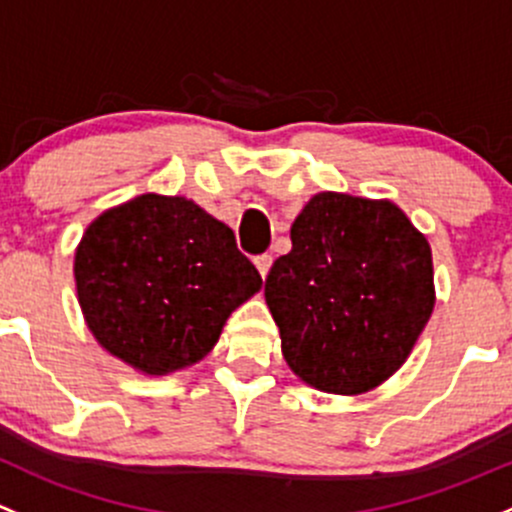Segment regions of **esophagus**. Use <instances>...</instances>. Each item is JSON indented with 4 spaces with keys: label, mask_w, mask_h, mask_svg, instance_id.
Returning <instances> with one entry per match:
<instances>
[{
    "label": "esophagus",
    "mask_w": 512,
    "mask_h": 512,
    "mask_svg": "<svg viewBox=\"0 0 512 512\" xmlns=\"http://www.w3.org/2000/svg\"><path fill=\"white\" fill-rule=\"evenodd\" d=\"M255 267H257V272L262 274V279H265L267 274H270L272 255H257V257H255Z\"/></svg>",
    "instance_id": "34e87169"
}]
</instances>
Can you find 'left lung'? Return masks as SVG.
I'll list each match as a JSON object with an SVG mask.
<instances>
[{
	"label": "left lung",
	"mask_w": 512,
	"mask_h": 512,
	"mask_svg": "<svg viewBox=\"0 0 512 512\" xmlns=\"http://www.w3.org/2000/svg\"><path fill=\"white\" fill-rule=\"evenodd\" d=\"M282 355L316 390L360 395L412 353L434 309L432 247L392 201L316 193L265 282Z\"/></svg>",
	"instance_id": "obj_1"
}]
</instances>
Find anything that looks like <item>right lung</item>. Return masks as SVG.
Wrapping results in <instances>:
<instances>
[{
    "mask_svg": "<svg viewBox=\"0 0 512 512\" xmlns=\"http://www.w3.org/2000/svg\"><path fill=\"white\" fill-rule=\"evenodd\" d=\"M73 274L100 346L144 375L206 358L228 316L262 287L228 225L184 196L159 193L98 215Z\"/></svg>",
    "mask_w": 512,
    "mask_h": 512,
    "instance_id": "1",
    "label": "right lung"
}]
</instances>
